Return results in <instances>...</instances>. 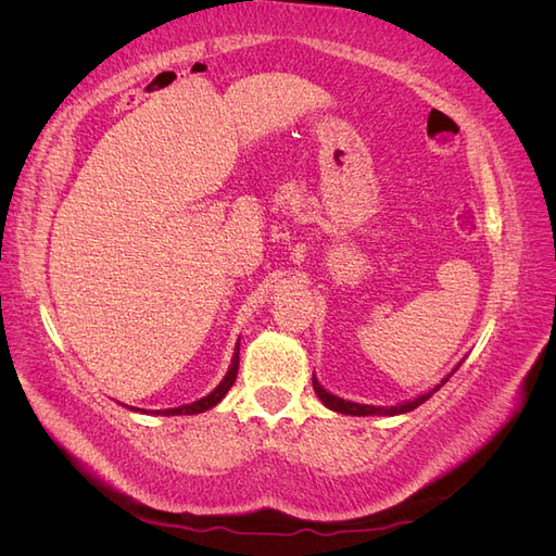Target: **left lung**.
<instances>
[{
  "label": "left lung",
  "instance_id": "obj_1",
  "mask_svg": "<svg viewBox=\"0 0 556 556\" xmlns=\"http://www.w3.org/2000/svg\"><path fill=\"white\" fill-rule=\"evenodd\" d=\"M459 368V366H457ZM457 368H454V371H457ZM452 371V374H454ZM450 374V376H452ZM450 376L447 378H443L439 384L433 387V390H429V392H425V394H419L417 399H413V401H406V403H399V406H392V408H380V406H366V403H355V401H345V399H341V396H333V394H329L323 384H319L317 380H315V376H313V390H315V394L319 396V401L325 403V406L329 408V410H336V413H343V415H401V413H410V410H415L419 403H425L429 396H433V392H439L441 387L450 380Z\"/></svg>",
  "mask_w": 556,
  "mask_h": 556
}]
</instances>
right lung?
I'll return each mask as SVG.
<instances>
[{
  "mask_svg": "<svg viewBox=\"0 0 556 556\" xmlns=\"http://www.w3.org/2000/svg\"><path fill=\"white\" fill-rule=\"evenodd\" d=\"M237 374H239V345H237V352H233V359H231V366H229L227 376L223 378V382L217 384L208 396L199 399L194 403H188V406H178V408H169V410H157V415H197V413H204V410L213 408L215 403H220L223 396L229 392V387L233 384V380H237ZM129 410H139V408H129ZM141 413H146V410H141Z\"/></svg>",
  "mask_w": 556,
  "mask_h": 556,
  "instance_id": "add662e5",
  "label": "right lung"
}]
</instances>
